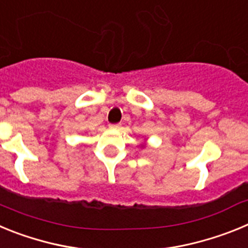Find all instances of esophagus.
<instances>
[{"instance_id": "esophagus-1", "label": "esophagus", "mask_w": 248, "mask_h": 248, "mask_svg": "<svg viewBox=\"0 0 248 248\" xmlns=\"http://www.w3.org/2000/svg\"><path fill=\"white\" fill-rule=\"evenodd\" d=\"M109 126L113 129H118V128H120V124L119 123H115V124H109Z\"/></svg>"}]
</instances>
